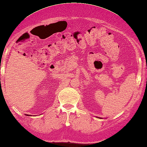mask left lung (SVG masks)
<instances>
[{
    "label": "left lung",
    "instance_id": "8db88e82",
    "mask_svg": "<svg viewBox=\"0 0 147 147\" xmlns=\"http://www.w3.org/2000/svg\"><path fill=\"white\" fill-rule=\"evenodd\" d=\"M98 118H100V119H101V117H98Z\"/></svg>",
    "mask_w": 147,
    "mask_h": 147
}]
</instances>
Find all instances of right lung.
I'll return each mask as SVG.
<instances>
[{
  "mask_svg": "<svg viewBox=\"0 0 147 147\" xmlns=\"http://www.w3.org/2000/svg\"><path fill=\"white\" fill-rule=\"evenodd\" d=\"M26 115H27V114H26Z\"/></svg>",
  "mask_w": 147,
  "mask_h": 147,
  "instance_id": "right-lung-1",
  "label": "right lung"
}]
</instances>
